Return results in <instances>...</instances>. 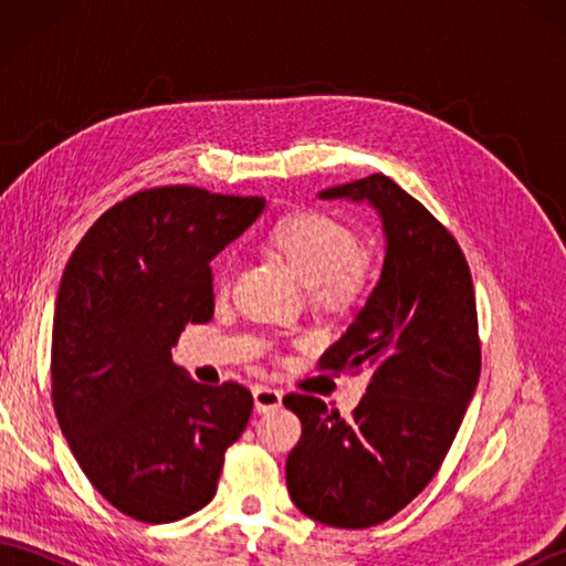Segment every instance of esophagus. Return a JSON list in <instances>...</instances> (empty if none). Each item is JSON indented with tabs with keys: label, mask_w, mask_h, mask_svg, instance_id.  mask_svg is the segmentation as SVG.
<instances>
[{
	"label": "esophagus",
	"mask_w": 566,
	"mask_h": 566,
	"mask_svg": "<svg viewBox=\"0 0 566 566\" xmlns=\"http://www.w3.org/2000/svg\"><path fill=\"white\" fill-rule=\"evenodd\" d=\"M252 396H255L258 413H268L272 408L282 406V391H276L272 387H255L252 389Z\"/></svg>",
	"instance_id": "1"
}]
</instances>
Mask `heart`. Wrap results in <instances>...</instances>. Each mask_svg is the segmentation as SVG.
I'll return each instance as SVG.
<instances>
[{"label":"heart","mask_w":566,"mask_h":566,"mask_svg":"<svg viewBox=\"0 0 566 566\" xmlns=\"http://www.w3.org/2000/svg\"><path fill=\"white\" fill-rule=\"evenodd\" d=\"M272 255L284 260L308 286L311 302L345 311L365 302L375 282V268L365 252H357L359 238L350 226L316 209H296L276 219L262 238ZM233 262L216 264L213 290L226 296L231 290Z\"/></svg>","instance_id":"b5f03b06"}]
</instances>
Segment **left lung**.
Returning <instances> with one entry per match:
<instances>
[{
	"label": "left lung",
	"mask_w": 566,
	"mask_h": 566,
	"mask_svg": "<svg viewBox=\"0 0 566 566\" xmlns=\"http://www.w3.org/2000/svg\"><path fill=\"white\" fill-rule=\"evenodd\" d=\"M369 201L387 258L353 326L318 359L323 371H369L350 418L308 394H286L302 440L286 460L290 496L323 525L371 527L408 506L452 448L482 371L472 272L454 235L423 203L369 175L321 191Z\"/></svg>",
	"instance_id": "left-lung-1"
}]
</instances>
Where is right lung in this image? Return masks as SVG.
Wrapping results in <instances>:
<instances>
[{"mask_svg": "<svg viewBox=\"0 0 566 566\" xmlns=\"http://www.w3.org/2000/svg\"><path fill=\"white\" fill-rule=\"evenodd\" d=\"M262 197L140 189L77 243L60 280L51 387L60 430L92 486L130 518L175 523L213 499L252 394L207 387L172 363L187 323L213 316L211 258Z\"/></svg>", "mask_w": 566, "mask_h": 566, "instance_id": "obj_1", "label": "right lung"}]
</instances>
